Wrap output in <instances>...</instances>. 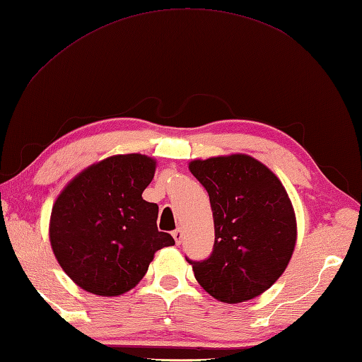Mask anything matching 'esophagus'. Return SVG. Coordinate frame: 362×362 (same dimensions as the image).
<instances>
[{"label":"esophagus","instance_id":"34e87169","mask_svg":"<svg viewBox=\"0 0 362 362\" xmlns=\"http://www.w3.org/2000/svg\"><path fill=\"white\" fill-rule=\"evenodd\" d=\"M172 235H173V239H175V242H176V243H178V245H180V243L182 242V231L180 230V228H178V230H175V231L172 233Z\"/></svg>","mask_w":362,"mask_h":362}]
</instances>
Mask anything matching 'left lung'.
Returning <instances> with one entry per match:
<instances>
[{
    "label": "left lung",
    "instance_id": "left-lung-1",
    "mask_svg": "<svg viewBox=\"0 0 362 362\" xmlns=\"http://www.w3.org/2000/svg\"><path fill=\"white\" fill-rule=\"evenodd\" d=\"M209 195L214 230L208 259L192 261L197 281L223 303L265 292L283 275L297 240L295 212L276 175L248 154L192 160Z\"/></svg>",
    "mask_w": 362,
    "mask_h": 362
}]
</instances>
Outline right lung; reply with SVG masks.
Wrapping results in <instances>:
<instances>
[{"mask_svg":"<svg viewBox=\"0 0 362 362\" xmlns=\"http://www.w3.org/2000/svg\"><path fill=\"white\" fill-rule=\"evenodd\" d=\"M156 162L119 154L75 176L51 211L49 242L65 274L84 291L117 297L132 289L154 253L175 245L158 230V204L142 198Z\"/></svg>","mask_w":362,"mask_h":362,"instance_id":"add662e5","label":"right lung"}]
</instances>
